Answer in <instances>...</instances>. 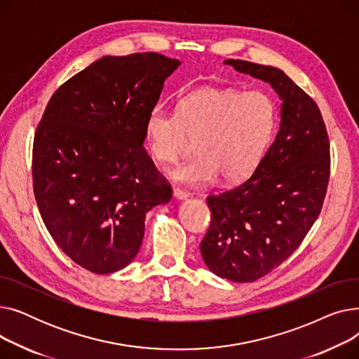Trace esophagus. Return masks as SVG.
Masks as SVG:
<instances>
[{"instance_id":"obj_1","label":"esophagus","mask_w":359,"mask_h":359,"mask_svg":"<svg viewBox=\"0 0 359 359\" xmlns=\"http://www.w3.org/2000/svg\"><path fill=\"white\" fill-rule=\"evenodd\" d=\"M173 196H175L176 199H186V198H189V192H186V191L179 189V187H176V189L173 191Z\"/></svg>"}]
</instances>
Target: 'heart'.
I'll return each mask as SVG.
<instances>
[{"label": "heart", "instance_id": "obj_1", "mask_svg": "<svg viewBox=\"0 0 359 359\" xmlns=\"http://www.w3.org/2000/svg\"><path fill=\"white\" fill-rule=\"evenodd\" d=\"M278 104L263 90L206 87L180 100L179 110L156 106L145 121V137L153 157L161 163L180 158L192 140L198 156L175 167L176 182L201 186L219 175L237 183L260 164L278 126Z\"/></svg>", "mask_w": 359, "mask_h": 359}]
</instances>
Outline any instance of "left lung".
Returning <instances> with one entry per match:
<instances>
[{
  "instance_id": "1",
  "label": "left lung",
  "mask_w": 359,
  "mask_h": 359,
  "mask_svg": "<svg viewBox=\"0 0 359 359\" xmlns=\"http://www.w3.org/2000/svg\"><path fill=\"white\" fill-rule=\"evenodd\" d=\"M269 83L282 100L275 141L249 179L206 198L211 225L201 241L205 265L219 278L253 282L287 260L322 211L330 144L316 102L275 67L227 60Z\"/></svg>"
}]
</instances>
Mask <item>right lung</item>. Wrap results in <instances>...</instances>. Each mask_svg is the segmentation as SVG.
<instances>
[{"mask_svg":"<svg viewBox=\"0 0 359 359\" xmlns=\"http://www.w3.org/2000/svg\"><path fill=\"white\" fill-rule=\"evenodd\" d=\"M180 61L156 52L103 56L50 97L33 141V192L60 249L93 273L125 268L145 214L172 186L144 148L145 121Z\"/></svg>","mask_w":359,"mask_h":359,"instance_id":"add662e5","label":"right lung"}]
</instances>
